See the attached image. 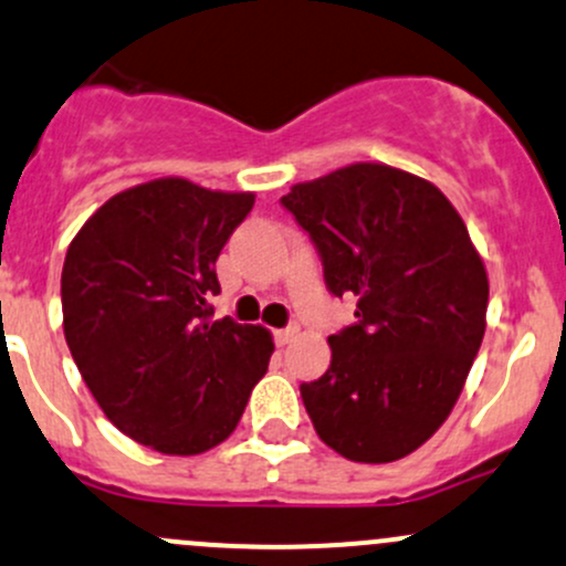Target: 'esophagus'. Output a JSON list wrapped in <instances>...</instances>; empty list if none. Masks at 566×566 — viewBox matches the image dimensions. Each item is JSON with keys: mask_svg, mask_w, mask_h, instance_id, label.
Instances as JSON below:
<instances>
[{"mask_svg": "<svg viewBox=\"0 0 566 566\" xmlns=\"http://www.w3.org/2000/svg\"><path fill=\"white\" fill-rule=\"evenodd\" d=\"M295 335H297V325H287V327H282V331H273V340H276V346H284V344H290Z\"/></svg>", "mask_w": 566, "mask_h": 566, "instance_id": "esophagus-1", "label": "esophagus"}]
</instances>
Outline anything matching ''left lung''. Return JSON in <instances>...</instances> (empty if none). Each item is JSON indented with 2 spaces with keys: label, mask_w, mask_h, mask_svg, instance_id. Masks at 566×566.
<instances>
[{
  "label": "left lung",
  "mask_w": 566,
  "mask_h": 566,
  "mask_svg": "<svg viewBox=\"0 0 566 566\" xmlns=\"http://www.w3.org/2000/svg\"><path fill=\"white\" fill-rule=\"evenodd\" d=\"M282 207L308 233L357 319L331 368L301 384L316 434L352 462H395L446 421L483 331L489 279L462 217L427 179L354 164L295 185Z\"/></svg>",
  "instance_id": "obj_1"
}]
</instances>
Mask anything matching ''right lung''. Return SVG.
I'll list each match as a JSON object with an SVG mask.
<instances>
[{"instance_id": "right-lung-1", "label": "right lung", "mask_w": 566, "mask_h": 566, "mask_svg": "<svg viewBox=\"0 0 566 566\" xmlns=\"http://www.w3.org/2000/svg\"><path fill=\"white\" fill-rule=\"evenodd\" d=\"M252 192L155 179L112 196L61 271L64 335L80 376L123 434L190 457L235 430L269 370V331L214 319V263Z\"/></svg>"}]
</instances>
